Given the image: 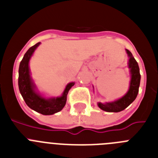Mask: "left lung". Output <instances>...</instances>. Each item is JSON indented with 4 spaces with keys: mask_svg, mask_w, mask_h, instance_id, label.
Masks as SVG:
<instances>
[{
    "mask_svg": "<svg viewBox=\"0 0 158 158\" xmlns=\"http://www.w3.org/2000/svg\"><path fill=\"white\" fill-rule=\"evenodd\" d=\"M127 54L129 57L128 61V68L131 73V81L130 87L127 93L123 97L111 102L100 103L99 102L97 105L100 109L107 112H118L128 107L130 104L136 99L137 95L139 93V85H140L141 75L139 72V67L138 62L133 57L130 51L127 50Z\"/></svg>",
    "mask_w": 158,
    "mask_h": 158,
    "instance_id": "1",
    "label": "left lung"
}]
</instances>
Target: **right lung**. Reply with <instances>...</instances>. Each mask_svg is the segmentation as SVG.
<instances>
[{"label":"right lung","instance_id":"add662e5","mask_svg":"<svg viewBox=\"0 0 158 158\" xmlns=\"http://www.w3.org/2000/svg\"><path fill=\"white\" fill-rule=\"evenodd\" d=\"M41 43H37L35 45L30 47L25 53L19 67V78L18 85L19 92L23 96L25 103L30 107L42 115H50L57 113L65 107L66 103L67 94L69 89L74 85V82L67 84L61 96L47 98L37 90L35 84L31 77L29 62L33 55V53Z\"/></svg>","mask_w":158,"mask_h":158}]
</instances>
